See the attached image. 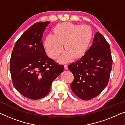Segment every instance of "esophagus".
I'll return each mask as SVG.
<instances>
[{
    "instance_id": "esophagus-1",
    "label": "esophagus",
    "mask_w": 125,
    "mask_h": 125,
    "mask_svg": "<svg viewBox=\"0 0 125 125\" xmlns=\"http://www.w3.org/2000/svg\"><path fill=\"white\" fill-rule=\"evenodd\" d=\"M64 69L66 70H68V66H67V65L64 64Z\"/></svg>"
}]
</instances>
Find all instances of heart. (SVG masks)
<instances>
[{"label": "heart", "mask_w": 125, "mask_h": 125, "mask_svg": "<svg viewBox=\"0 0 125 125\" xmlns=\"http://www.w3.org/2000/svg\"><path fill=\"white\" fill-rule=\"evenodd\" d=\"M54 34L46 37L44 46L51 58L57 59L63 51V44L66 51L59 57V63H67L71 59L83 57L87 52L93 37V31L88 25L74 24L66 22L57 24L54 28Z\"/></svg>", "instance_id": "1"}]
</instances>
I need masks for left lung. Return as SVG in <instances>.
I'll return each instance as SVG.
<instances>
[{
    "label": "left lung",
    "mask_w": 125,
    "mask_h": 125,
    "mask_svg": "<svg viewBox=\"0 0 125 125\" xmlns=\"http://www.w3.org/2000/svg\"><path fill=\"white\" fill-rule=\"evenodd\" d=\"M112 62L109 45L101 33L96 32L84 56L68 65L74 76L71 88L75 95L84 100L98 96L108 85Z\"/></svg>",
    "instance_id": "8db88e82"
}]
</instances>
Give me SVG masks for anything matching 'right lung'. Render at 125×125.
I'll return each instance as SVG.
<instances>
[{
    "instance_id": "right-lung-1",
    "label": "right lung",
    "mask_w": 125,
    "mask_h": 125,
    "mask_svg": "<svg viewBox=\"0 0 125 125\" xmlns=\"http://www.w3.org/2000/svg\"><path fill=\"white\" fill-rule=\"evenodd\" d=\"M49 21L31 25L17 40L10 59V71L15 88L32 100L44 97L53 81L64 70L46 55L42 35Z\"/></svg>"
}]
</instances>
